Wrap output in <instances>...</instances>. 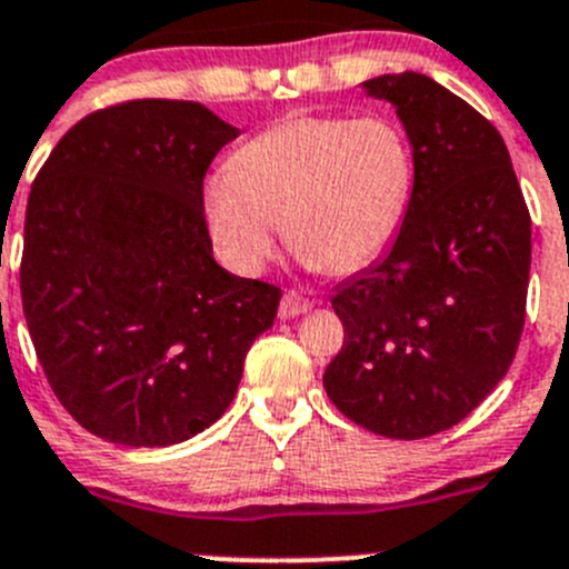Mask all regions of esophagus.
<instances>
[{
  "mask_svg": "<svg viewBox=\"0 0 569 569\" xmlns=\"http://www.w3.org/2000/svg\"><path fill=\"white\" fill-rule=\"evenodd\" d=\"M311 309V300L297 291H286L283 300H280V320H295V317L306 315Z\"/></svg>",
  "mask_w": 569,
  "mask_h": 569,
  "instance_id": "esophagus-1",
  "label": "esophagus"
}]
</instances>
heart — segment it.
Here are the masks:
<instances>
[{"mask_svg": "<svg viewBox=\"0 0 569 569\" xmlns=\"http://www.w3.org/2000/svg\"><path fill=\"white\" fill-rule=\"evenodd\" d=\"M417 158L388 116H291L249 138L232 170L203 181V223L218 258L260 274L283 238L306 266L357 272L380 258L408 218Z\"/></svg>", "mask_w": 569, "mask_h": 569, "instance_id": "heart-1", "label": "heart"}]
</instances>
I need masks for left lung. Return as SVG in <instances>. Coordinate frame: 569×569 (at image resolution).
I'll list each match as a JSON object with an SVG mask.
<instances>
[{
  "instance_id": "1",
  "label": "left lung",
  "mask_w": 569,
  "mask_h": 569,
  "mask_svg": "<svg viewBox=\"0 0 569 569\" xmlns=\"http://www.w3.org/2000/svg\"><path fill=\"white\" fill-rule=\"evenodd\" d=\"M417 158L408 218L331 297L346 340L322 373L351 422L425 439L462 422L508 373L525 326L530 214L488 119L422 73L362 81Z\"/></svg>"
}]
</instances>
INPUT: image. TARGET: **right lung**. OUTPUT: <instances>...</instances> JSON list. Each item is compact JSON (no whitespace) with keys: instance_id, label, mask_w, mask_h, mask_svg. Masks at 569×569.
Returning a JSON list of instances; mask_svg holds the SVG:
<instances>
[{"instance_id":"add662e5","label":"right lung","mask_w":569,"mask_h":569,"mask_svg":"<svg viewBox=\"0 0 569 569\" xmlns=\"http://www.w3.org/2000/svg\"><path fill=\"white\" fill-rule=\"evenodd\" d=\"M238 130L196 101L138 99L81 119L36 176L22 306L70 417L130 448L221 419L280 289L214 263L201 192Z\"/></svg>"}]
</instances>
